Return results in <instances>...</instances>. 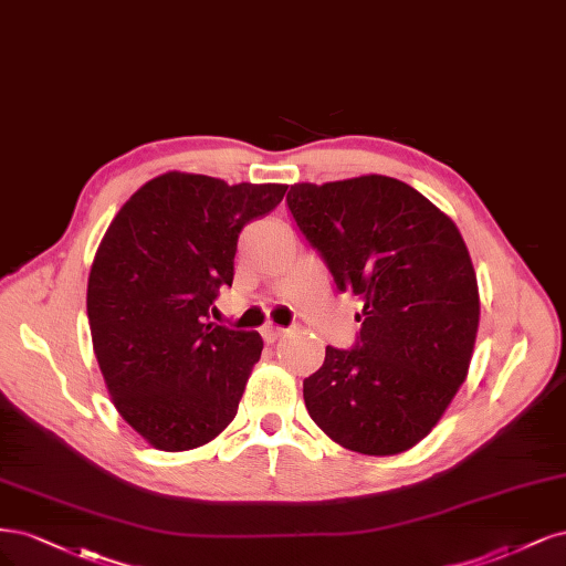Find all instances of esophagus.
Masks as SVG:
<instances>
[{
	"label": "esophagus",
	"mask_w": 566,
	"mask_h": 566,
	"mask_svg": "<svg viewBox=\"0 0 566 566\" xmlns=\"http://www.w3.org/2000/svg\"><path fill=\"white\" fill-rule=\"evenodd\" d=\"M261 336L265 343H275L282 336H286V329H282V326H277V324H265L261 329Z\"/></svg>",
	"instance_id": "esophagus-1"
}]
</instances>
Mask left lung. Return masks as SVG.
Segmentation results:
<instances>
[{
    "mask_svg": "<svg viewBox=\"0 0 566 566\" xmlns=\"http://www.w3.org/2000/svg\"><path fill=\"white\" fill-rule=\"evenodd\" d=\"M291 216L364 307L353 350L326 345L303 380L313 421L345 449L395 455L440 423L468 376L480 289L451 218L390 176L296 184Z\"/></svg>",
    "mask_w": 566,
    "mask_h": 566,
    "instance_id": "obj_1",
    "label": "left lung"
}]
</instances>
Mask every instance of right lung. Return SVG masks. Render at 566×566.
Here are the masks:
<instances>
[{
  "label": "right lung",
  "mask_w": 566,
  "mask_h": 566,
  "mask_svg": "<svg viewBox=\"0 0 566 566\" xmlns=\"http://www.w3.org/2000/svg\"><path fill=\"white\" fill-rule=\"evenodd\" d=\"M286 188L167 171L105 230L86 286L91 343L115 409L150 447L197 449L237 416L263 338L209 310L232 286L242 228Z\"/></svg>",
  "instance_id": "1"
}]
</instances>
